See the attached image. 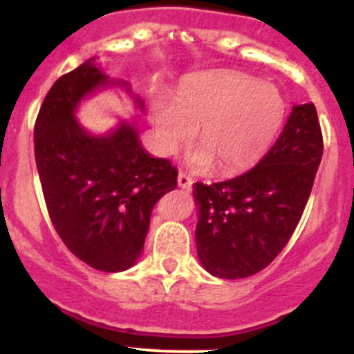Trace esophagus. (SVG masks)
<instances>
[{
    "label": "esophagus",
    "mask_w": 354,
    "mask_h": 354,
    "mask_svg": "<svg viewBox=\"0 0 354 354\" xmlns=\"http://www.w3.org/2000/svg\"><path fill=\"white\" fill-rule=\"evenodd\" d=\"M178 185H180L181 188H192V185H194V180H192L190 174L183 173V171H180V174H178Z\"/></svg>",
    "instance_id": "34e87169"
}]
</instances>
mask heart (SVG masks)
I'll list each match as a JSON object with an SVG mask.
<instances>
[{"instance_id":"1","label":"heart","mask_w":354,"mask_h":354,"mask_svg":"<svg viewBox=\"0 0 354 354\" xmlns=\"http://www.w3.org/2000/svg\"><path fill=\"white\" fill-rule=\"evenodd\" d=\"M152 114L164 154L187 145L198 128L202 147L192 154V167L203 171L217 162L223 173H236L266 154L283 123L284 102L270 85L217 73L181 88L174 102L154 99Z\"/></svg>"}]
</instances>
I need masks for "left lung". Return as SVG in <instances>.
I'll list each match as a JSON object with an SVG mask.
<instances>
[{"label": "left lung", "instance_id": "1", "mask_svg": "<svg viewBox=\"0 0 354 354\" xmlns=\"http://www.w3.org/2000/svg\"><path fill=\"white\" fill-rule=\"evenodd\" d=\"M322 154L315 106H295L283 133L255 167L233 180L195 183V240L205 270L241 279L266 269L301 219Z\"/></svg>", "mask_w": 354, "mask_h": 354}]
</instances>
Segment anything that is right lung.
Returning a JSON list of instances; mask_svg holds the SVG:
<instances>
[{
    "label": "right lung",
    "mask_w": 354,
    "mask_h": 354,
    "mask_svg": "<svg viewBox=\"0 0 354 354\" xmlns=\"http://www.w3.org/2000/svg\"><path fill=\"white\" fill-rule=\"evenodd\" d=\"M109 78L92 59L53 84L34 127V152L56 233L77 259L104 272L135 266L151 214L174 190L178 171L142 149L137 128L88 135L75 120L78 102ZM142 106V102H140Z\"/></svg>",
    "instance_id": "1"
}]
</instances>
